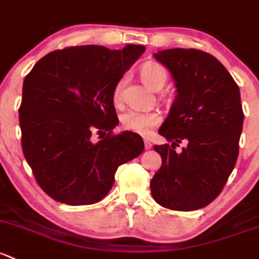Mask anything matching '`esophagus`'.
Returning <instances> with one entry per match:
<instances>
[{
	"mask_svg": "<svg viewBox=\"0 0 259 259\" xmlns=\"http://www.w3.org/2000/svg\"><path fill=\"white\" fill-rule=\"evenodd\" d=\"M144 144H145V149H146V150H150V149L152 148L150 140H148V139H145V140H144Z\"/></svg>",
	"mask_w": 259,
	"mask_h": 259,
	"instance_id": "34e87169",
	"label": "esophagus"
}]
</instances>
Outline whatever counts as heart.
Returning <instances> with one entry per match:
<instances>
[{
    "instance_id": "1",
    "label": "heart",
    "mask_w": 259,
    "mask_h": 259,
    "mask_svg": "<svg viewBox=\"0 0 259 259\" xmlns=\"http://www.w3.org/2000/svg\"><path fill=\"white\" fill-rule=\"evenodd\" d=\"M140 78L144 81V84L152 91H159L167 81V72L161 64L156 63V62H146L140 68ZM121 87V81L116 83V85L114 87V103L120 102ZM120 121L125 130H129V132L137 133L140 135H148L154 127L160 125L161 115L156 111L127 110L121 115Z\"/></svg>"
}]
</instances>
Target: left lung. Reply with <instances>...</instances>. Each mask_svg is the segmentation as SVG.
I'll use <instances>...</instances> for the list:
<instances>
[{"mask_svg": "<svg viewBox=\"0 0 259 259\" xmlns=\"http://www.w3.org/2000/svg\"><path fill=\"white\" fill-rule=\"evenodd\" d=\"M154 57L171 73L178 93L159 129L171 146H154L162 164L150 182L151 195L162 207L194 211L221 194L237 161L244 118L239 88L206 52L172 48ZM181 141L187 146L176 153Z\"/></svg>", "mask_w": 259, "mask_h": 259, "instance_id": "left-lung-1", "label": "left lung"}]
</instances>
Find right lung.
Segmentation results:
<instances>
[{
    "label": "right lung",
    "mask_w": 259,
    "mask_h": 259,
    "mask_svg": "<svg viewBox=\"0 0 259 259\" xmlns=\"http://www.w3.org/2000/svg\"><path fill=\"white\" fill-rule=\"evenodd\" d=\"M145 52L140 45L110 51L78 46L43 57L26 75L20 125L22 150L38 185L65 205L104 198L118 167L144 151L137 133L111 135L118 125L114 87ZM94 131H108L98 143Z\"/></svg>",
    "instance_id": "add662e5"
}]
</instances>
